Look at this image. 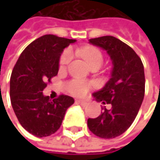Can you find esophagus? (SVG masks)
I'll return each mask as SVG.
<instances>
[{
    "mask_svg": "<svg viewBox=\"0 0 160 160\" xmlns=\"http://www.w3.org/2000/svg\"><path fill=\"white\" fill-rule=\"evenodd\" d=\"M76 104L80 105L81 107H86V106L88 105V102H87V101H84V100H80V99H78V100H76Z\"/></svg>",
    "mask_w": 160,
    "mask_h": 160,
    "instance_id": "esophagus-1",
    "label": "esophagus"
}]
</instances>
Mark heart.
I'll return each mask as SVG.
<instances>
[{"label": "heart", "instance_id": "1", "mask_svg": "<svg viewBox=\"0 0 160 160\" xmlns=\"http://www.w3.org/2000/svg\"><path fill=\"white\" fill-rule=\"evenodd\" d=\"M78 53L80 54L91 68L95 66H101L103 64V54L101 51L94 46H86L80 49ZM72 59V52L70 50H66L60 58V67H67ZM90 88L89 83L80 80H74L70 81L68 85V90L70 93L76 96L85 95Z\"/></svg>", "mask_w": 160, "mask_h": 160}]
</instances>
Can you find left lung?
I'll return each mask as SVG.
<instances>
[{
  "label": "left lung",
  "mask_w": 160,
  "mask_h": 160,
  "mask_svg": "<svg viewBox=\"0 0 160 160\" xmlns=\"http://www.w3.org/2000/svg\"><path fill=\"white\" fill-rule=\"evenodd\" d=\"M89 42L107 51L113 68L111 78L104 88L92 93L93 98L110 109L95 118H88L90 131L98 137L111 139L125 132L135 119L144 96V70L141 58L129 45L113 36L89 40Z\"/></svg>",
  "instance_id": "1"
}]
</instances>
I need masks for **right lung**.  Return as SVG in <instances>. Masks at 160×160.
I'll return each mask as SVG.
<instances>
[{
    "label": "right lung",
    "instance_id": "right-lung-1",
    "mask_svg": "<svg viewBox=\"0 0 160 160\" xmlns=\"http://www.w3.org/2000/svg\"><path fill=\"white\" fill-rule=\"evenodd\" d=\"M76 40L44 35L32 42L20 54L10 79V98L22 127L37 137L54 133L67 109L74 104L68 95L50 100L42 91L57 75L64 49Z\"/></svg>",
    "mask_w": 160,
    "mask_h": 160
}]
</instances>
